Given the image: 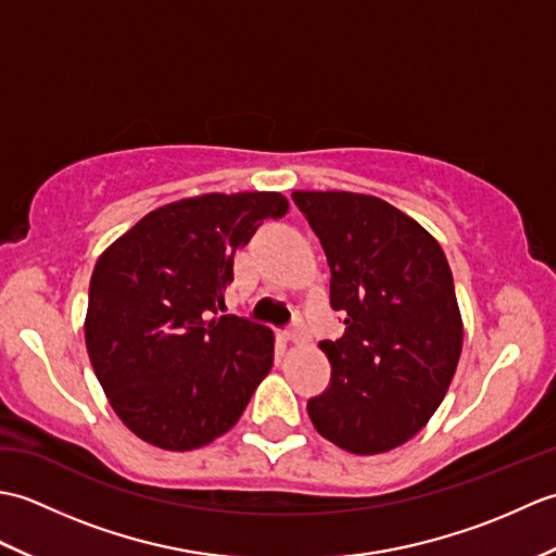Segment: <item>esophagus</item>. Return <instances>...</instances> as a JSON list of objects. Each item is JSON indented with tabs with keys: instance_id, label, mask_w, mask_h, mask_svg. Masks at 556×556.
<instances>
[{
	"instance_id": "esophagus-1",
	"label": "esophagus",
	"mask_w": 556,
	"mask_h": 556,
	"mask_svg": "<svg viewBox=\"0 0 556 556\" xmlns=\"http://www.w3.org/2000/svg\"><path fill=\"white\" fill-rule=\"evenodd\" d=\"M285 339L291 341V344H305V341H308V332H305V329H289V332H285Z\"/></svg>"
}]
</instances>
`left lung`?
<instances>
[{
    "instance_id": "8db88e82",
    "label": "left lung",
    "mask_w": 556,
    "mask_h": 556,
    "mask_svg": "<svg viewBox=\"0 0 556 556\" xmlns=\"http://www.w3.org/2000/svg\"><path fill=\"white\" fill-rule=\"evenodd\" d=\"M332 269L346 332L320 349L332 382L308 401L325 440L372 456L406 444L440 408L464 346L454 277L434 236L387 200L293 191Z\"/></svg>"
}]
</instances>
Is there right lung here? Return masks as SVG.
<instances>
[{
  "label": "right lung",
  "instance_id": "obj_1",
  "mask_svg": "<svg viewBox=\"0 0 556 556\" xmlns=\"http://www.w3.org/2000/svg\"><path fill=\"white\" fill-rule=\"evenodd\" d=\"M287 212L275 191L184 198L148 212L98 257L88 356L110 406L143 442L167 452L210 444L271 370V329L217 311L233 253Z\"/></svg>",
  "mask_w": 556,
  "mask_h": 556
}]
</instances>
